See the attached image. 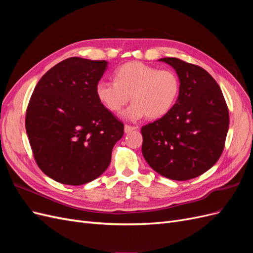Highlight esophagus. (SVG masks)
I'll use <instances>...</instances> for the list:
<instances>
[{
    "label": "esophagus",
    "instance_id": "1",
    "mask_svg": "<svg viewBox=\"0 0 253 253\" xmlns=\"http://www.w3.org/2000/svg\"><path fill=\"white\" fill-rule=\"evenodd\" d=\"M137 128H138L137 126H131L126 125L125 126V132L127 134V133H131V132L135 131V129H137Z\"/></svg>",
    "mask_w": 253,
    "mask_h": 253
}]
</instances>
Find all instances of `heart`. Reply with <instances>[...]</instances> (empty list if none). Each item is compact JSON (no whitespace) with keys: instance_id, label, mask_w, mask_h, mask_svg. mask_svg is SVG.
<instances>
[{"instance_id":"heart-1","label":"heart","mask_w":253,"mask_h":253,"mask_svg":"<svg viewBox=\"0 0 253 253\" xmlns=\"http://www.w3.org/2000/svg\"><path fill=\"white\" fill-rule=\"evenodd\" d=\"M114 80H101L96 86L100 102L113 113H119L132 98L134 101L125 111L127 120L163 117L177 100L180 82L172 70H159L138 61L117 68Z\"/></svg>"}]
</instances>
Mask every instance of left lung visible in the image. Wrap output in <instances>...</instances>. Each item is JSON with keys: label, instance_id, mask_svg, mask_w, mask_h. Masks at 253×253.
<instances>
[{"label": "left lung", "instance_id": "obj_1", "mask_svg": "<svg viewBox=\"0 0 253 253\" xmlns=\"http://www.w3.org/2000/svg\"><path fill=\"white\" fill-rule=\"evenodd\" d=\"M178 75L179 95L160 119L141 127L142 155L158 174L195 178L212 168L225 148L229 111L217 82L201 66L163 58Z\"/></svg>", "mask_w": 253, "mask_h": 253}]
</instances>
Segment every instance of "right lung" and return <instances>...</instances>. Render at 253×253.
<instances>
[{
	"instance_id": "right-lung-1",
	"label": "right lung",
	"mask_w": 253,
	"mask_h": 253,
	"mask_svg": "<svg viewBox=\"0 0 253 253\" xmlns=\"http://www.w3.org/2000/svg\"><path fill=\"white\" fill-rule=\"evenodd\" d=\"M108 62L72 57L51 67L36 85L25 127L34 158L44 174L64 185L99 177L125 126L96 94Z\"/></svg>"
}]
</instances>
